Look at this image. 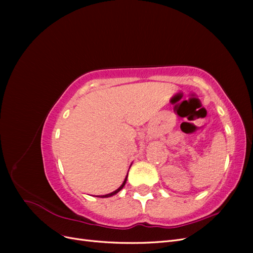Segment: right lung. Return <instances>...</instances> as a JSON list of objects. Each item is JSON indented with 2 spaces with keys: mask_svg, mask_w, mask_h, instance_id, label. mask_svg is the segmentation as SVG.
<instances>
[{
  "mask_svg": "<svg viewBox=\"0 0 253 253\" xmlns=\"http://www.w3.org/2000/svg\"><path fill=\"white\" fill-rule=\"evenodd\" d=\"M128 173V172H127ZM126 179H127V174H126V178H125V180H124V182H122V185L117 189V190H115V191H113L112 193H109V194H105V195H99L98 197H111V196H113V195H115V194H117L119 191L125 187V185H126Z\"/></svg>",
  "mask_w": 253,
  "mask_h": 253,
  "instance_id": "add662e5",
  "label": "right lung"
}]
</instances>
